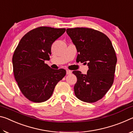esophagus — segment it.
Instances as JSON below:
<instances>
[{
    "mask_svg": "<svg viewBox=\"0 0 133 133\" xmlns=\"http://www.w3.org/2000/svg\"><path fill=\"white\" fill-rule=\"evenodd\" d=\"M71 73H72V71L71 70H66V74L67 75H70V74H71Z\"/></svg>",
    "mask_w": 133,
    "mask_h": 133,
    "instance_id": "esophagus-1",
    "label": "esophagus"
}]
</instances>
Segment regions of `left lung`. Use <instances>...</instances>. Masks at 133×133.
I'll use <instances>...</instances> for the list:
<instances>
[{"mask_svg": "<svg viewBox=\"0 0 133 133\" xmlns=\"http://www.w3.org/2000/svg\"><path fill=\"white\" fill-rule=\"evenodd\" d=\"M66 32L78 53L77 60L89 66L86 75L73 71L77 77L74 87L76 96L84 102L102 98L114 82L117 57L109 38L90 28L67 29Z\"/></svg>", "mask_w": 133, "mask_h": 133, "instance_id": "obj_1", "label": "left lung"}]
</instances>
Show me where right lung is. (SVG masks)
<instances>
[{"label":"right lung","instance_id":"right-lung-1","mask_svg":"<svg viewBox=\"0 0 133 133\" xmlns=\"http://www.w3.org/2000/svg\"><path fill=\"white\" fill-rule=\"evenodd\" d=\"M66 29L39 27L22 38L13 55V73L22 94L31 102L48 100L57 83L66 74L64 69H51L44 63L50 60L53 42Z\"/></svg>","mask_w":133,"mask_h":133}]
</instances>
